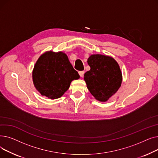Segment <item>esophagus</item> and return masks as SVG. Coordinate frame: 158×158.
<instances>
[{
	"mask_svg": "<svg viewBox=\"0 0 158 158\" xmlns=\"http://www.w3.org/2000/svg\"><path fill=\"white\" fill-rule=\"evenodd\" d=\"M84 73H85V72H84V71H79V76H80L81 77H82L84 76Z\"/></svg>",
	"mask_w": 158,
	"mask_h": 158,
	"instance_id": "34e87169",
	"label": "esophagus"
}]
</instances>
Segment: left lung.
Instances as JSON below:
<instances>
[{"instance_id": "obj_1", "label": "left lung", "mask_w": 158, "mask_h": 158, "mask_svg": "<svg viewBox=\"0 0 158 158\" xmlns=\"http://www.w3.org/2000/svg\"><path fill=\"white\" fill-rule=\"evenodd\" d=\"M90 70L84 79L90 93L97 100L106 102L121 86L122 76L119 65L113 58L101 54L89 56Z\"/></svg>"}]
</instances>
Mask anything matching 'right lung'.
I'll return each mask as SVG.
<instances>
[{
    "mask_svg": "<svg viewBox=\"0 0 158 158\" xmlns=\"http://www.w3.org/2000/svg\"><path fill=\"white\" fill-rule=\"evenodd\" d=\"M79 75L74 70L69 58L62 52H45L41 55L32 72V79L38 92L50 98L61 97L73 79Z\"/></svg>",
    "mask_w": 158,
    "mask_h": 158,
    "instance_id": "1",
    "label": "right lung"
}]
</instances>
